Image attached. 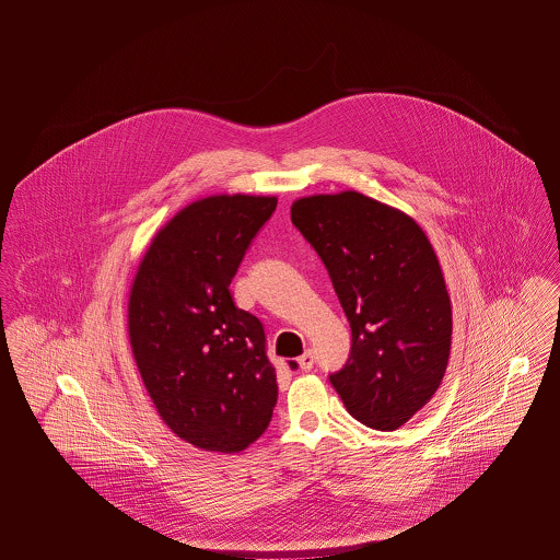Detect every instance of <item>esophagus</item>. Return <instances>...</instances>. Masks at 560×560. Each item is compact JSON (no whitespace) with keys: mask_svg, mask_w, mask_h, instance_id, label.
I'll return each instance as SVG.
<instances>
[{"mask_svg":"<svg viewBox=\"0 0 560 560\" xmlns=\"http://www.w3.org/2000/svg\"><path fill=\"white\" fill-rule=\"evenodd\" d=\"M298 363H300V370H302V372H311L313 365H315V354H313V350H306V352L298 359Z\"/></svg>","mask_w":560,"mask_h":560,"instance_id":"obj_1","label":"esophagus"}]
</instances>
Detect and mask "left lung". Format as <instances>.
Returning <instances> with one entry per match:
<instances>
[{"instance_id": "1", "label": "left lung", "mask_w": 560, "mask_h": 560, "mask_svg": "<svg viewBox=\"0 0 560 560\" xmlns=\"http://www.w3.org/2000/svg\"><path fill=\"white\" fill-rule=\"evenodd\" d=\"M292 222L352 331L347 365L329 382L354 420L397 430L432 399L450 361L452 300L430 241L413 218L357 190L302 197Z\"/></svg>"}]
</instances>
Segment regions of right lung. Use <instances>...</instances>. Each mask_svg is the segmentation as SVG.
<instances>
[{"instance_id": "right-lung-1", "label": "right lung", "mask_w": 560, "mask_h": 560, "mask_svg": "<svg viewBox=\"0 0 560 560\" xmlns=\"http://www.w3.org/2000/svg\"><path fill=\"white\" fill-rule=\"evenodd\" d=\"M275 208L277 197L199 199L161 229L133 277L128 331L138 372L161 420L203 452H243L277 405L262 323L229 290Z\"/></svg>"}]
</instances>
